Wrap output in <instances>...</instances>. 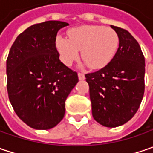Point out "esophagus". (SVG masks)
<instances>
[{
	"instance_id": "34e87169",
	"label": "esophagus",
	"mask_w": 153,
	"mask_h": 153,
	"mask_svg": "<svg viewBox=\"0 0 153 153\" xmlns=\"http://www.w3.org/2000/svg\"><path fill=\"white\" fill-rule=\"evenodd\" d=\"M78 78H79V80H81V81H82V80L85 79V76H84V74L83 73H78Z\"/></svg>"
}]
</instances>
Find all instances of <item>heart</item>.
<instances>
[{
  "mask_svg": "<svg viewBox=\"0 0 153 153\" xmlns=\"http://www.w3.org/2000/svg\"><path fill=\"white\" fill-rule=\"evenodd\" d=\"M69 39L57 36L56 48L61 61L71 65L82 59L91 69H101L108 65L117 53L119 37L114 30L100 25H82L69 30Z\"/></svg>",
  "mask_w": 153,
  "mask_h": 153,
  "instance_id": "b5f03b06",
  "label": "heart"
}]
</instances>
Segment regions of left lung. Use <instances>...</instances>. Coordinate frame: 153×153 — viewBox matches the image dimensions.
Wrapping results in <instances>:
<instances>
[{"mask_svg": "<svg viewBox=\"0 0 153 153\" xmlns=\"http://www.w3.org/2000/svg\"><path fill=\"white\" fill-rule=\"evenodd\" d=\"M111 27L119 37L116 54L106 66L85 77L94 120L115 128L130 120L140 107L145 91V58L130 33Z\"/></svg>", "mask_w": 153, "mask_h": 153, "instance_id": "left-lung-1", "label": "left lung"}]
</instances>
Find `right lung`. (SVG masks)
I'll return each instance as SVG.
<instances>
[{"mask_svg": "<svg viewBox=\"0 0 153 153\" xmlns=\"http://www.w3.org/2000/svg\"><path fill=\"white\" fill-rule=\"evenodd\" d=\"M68 23L33 25L14 41L7 59V93L13 108L35 129H50L63 119L65 102L78 82L76 71L59 60L58 31Z\"/></svg>", "mask_w": 153, "mask_h": 153, "instance_id": "obj_1", "label": "right lung"}]
</instances>
